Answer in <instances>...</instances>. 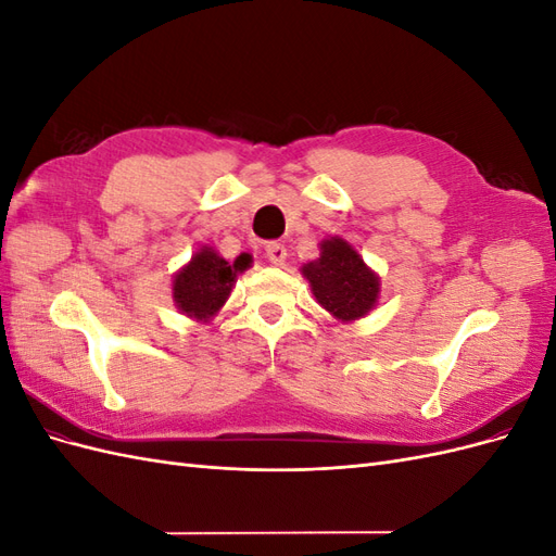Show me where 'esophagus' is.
Instances as JSON below:
<instances>
[{"mask_svg": "<svg viewBox=\"0 0 556 556\" xmlns=\"http://www.w3.org/2000/svg\"><path fill=\"white\" fill-rule=\"evenodd\" d=\"M264 252L271 264H282L285 260H288V250H285L282 243H266Z\"/></svg>", "mask_w": 556, "mask_h": 556, "instance_id": "1", "label": "esophagus"}]
</instances>
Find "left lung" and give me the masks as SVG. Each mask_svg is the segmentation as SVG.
<instances>
[{
	"mask_svg": "<svg viewBox=\"0 0 556 556\" xmlns=\"http://www.w3.org/2000/svg\"><path fill=\"white\" fill-rule=\"evenodd\" d=\"M317 304L333 317L357 319L376 306L380 280L343 239L323 241V255L301 268Z\"/></svg>",
	"mask_w": 556,
	"mask_h": 556,
	"instance_id": "1",
	"label": "left lung"
}]
</instances>
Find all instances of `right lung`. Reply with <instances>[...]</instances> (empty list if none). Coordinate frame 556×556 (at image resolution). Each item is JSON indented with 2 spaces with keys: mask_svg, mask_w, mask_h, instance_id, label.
Here are the masks:
<instances>
[{
  "mask_svg": "<svg viewBox=\"0 0 556 556\" xmlns=\"http://www.w3.org/2000/svg\"><path fill=\"white\" fill-rule=\"evenodd\" d=\"M248 266L245 255L229 264L213 248H201L192 262L174 278L176 306L197 319H208L225 306L237 282V271Z\"/></svg>",
  "mask_w": 556,
  "mask_h": 556,
  "instance_id": "right-lung-1",
  "label": "right lung"
}]
</instances>
